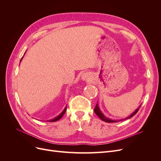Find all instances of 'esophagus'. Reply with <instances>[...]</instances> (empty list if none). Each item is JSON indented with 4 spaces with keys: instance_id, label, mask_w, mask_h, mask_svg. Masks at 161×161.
<instances>
[{
    "instance_id": "1",
    "label": "esophagus",
    "mask_w": 161,
    "mask_h": 161,
    "mask_svg": "<svg viewBox=\"0 0 161 161\" xmlns=\"http://www.w3.org/2000/svg\"><path fill=\"white\" fill-rule=\"evenodd\" d=\"M91 78H92V76L89 72L83 73L82 75V80H83L89 81L91 80Z\"/></svg>"
}]
</instances>
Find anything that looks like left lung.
<instances>
[{
  "mask_svg": "<svg viewBox=\"0 0 161 161\" xmlns=\"http://www.w3.org/2000/svg\"><path fill=\"white\" fill-rule=\"evenodd\" d=\"M140 106H141V105H140L139 108H138V109H136L134 111V113H133L132 114H131V115H130L129 117H128V118H126V119H129V118H131V117H133L135 114H137V112L138 111V110H139V109H140ZM94 111H95V113L97 115L99 116V118L102 121H105V122L112 123V122H117V121H119L113 120V119H109V118H106V117L103 114V113H102L101 111L100 110V109H99V105H98V104H97V105H96V106H95Z\"/></svg>",
  "mask_w": 161,
  "mask_h": 161,
  "instance_id": "8db88e82",
  "label": "left lung"
}]
</instances>
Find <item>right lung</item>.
Listing matches in <instances>:
<instances>
[{
  "label": "right lung",
  "instance_id": "obj_1",
  "mask_svg": "<svg viewBox=\"0 0 161 161\" xmlns=\"http://www.w3.org/2000/svg\"><path fill=\"white\" fill-rule=\"evenodd\" d=\"M22 58H21V60H22ZM20 61V62H21ZM66 108H64V109L63 110V111L62 112V113L59 115H58L57 117H56L55 118H53V119H50V120H48V121H50V122H52V121H58V120H59L63 116V115H64V114H65V112H66Z\"/></svg>",
  "mask_w": 161,
  "mask_h": 161
}]
</instances>
